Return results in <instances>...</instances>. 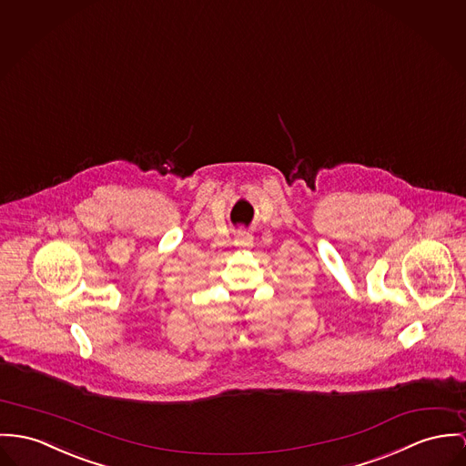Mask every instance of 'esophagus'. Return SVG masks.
<instances>
[{"mask_svg": "<svg viewBox=\"0 0 466 466\" xmlns=\"http://www.w3.org/2000/svg\"><path fill=\"white\" fill-rule=\"evenodd\" d=\"M236 247H239L243 250H250L253 247V238L251 236H241L239 239H236Z\"/></svg>", "mask_w": 466, "mask_h": 466, "instance_id": "34e87169", "label": "esophagus"}]
</instances>
